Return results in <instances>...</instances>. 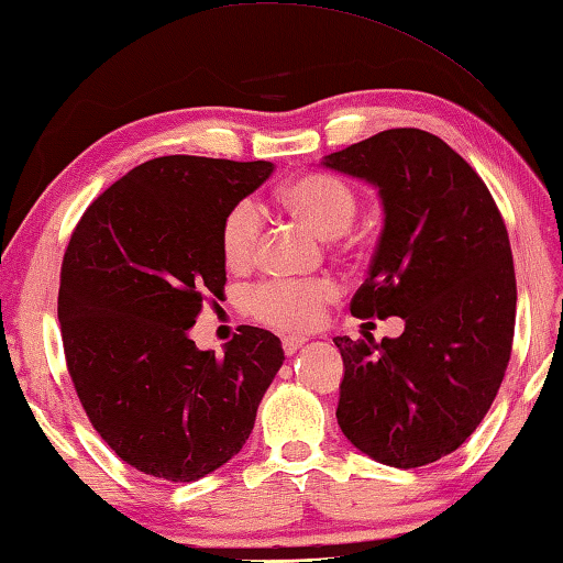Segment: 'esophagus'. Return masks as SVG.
Returning a JSON list of instances; mask_svg holds the SVG:
<instances>
[{
  "label": "esophagus",
  "mask_w": 563,
  "mask_h": 563,
  "mask_svg": "<svg viewBox=\"0 0 563 563\" xmlns=\"http://www.w3.org/2000/svg\"><path fill=\"white\" fill-rule=\"evenodd\" d=\"M305 342H308V336L288 334V336H283V350H285V354H295Z\"/></svg>",
  "instance_id": "1"
}]
</instances>
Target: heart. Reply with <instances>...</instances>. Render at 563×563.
I'll list each match as a JSON object with an SVG mask.
<instances>
[{
	"label": "heart",
	"instance_id": "obj_1",
	"mask_svg": "<svg viewBox=\"0 0 563 563\" xmlns=\"http://www.w3.org/2000/svg\"><path fill=\"white\" fill-rule=\"evenodd\" d=\"M278 199L295 219L308 223L324 239H336L352 227L360 211V197L340 177L308 172L285 181ZM263 217L258 203L241 199L221 221V255L229 268H246L258 253ZM340 295L332 278L317 280H263L243 292V310L258 322L280 330H310L322 320L324 305Z\"/></svg>",
	"mask_w": 563,
	"mask_h": 563
}]
</instances>
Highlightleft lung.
Here are the masks:
<instances>
[{
    "label": "left lung",
    "mask_w": 563,
    "mask_h": 563,
    "mask_svg": "<svg viewBox=\"0 0 563 563\" xmlns=\"http://www.w3.org/2000/svg\"><path fill=\"white\" fill-rule=\"evenodd\" d=\"M322 165L379 187L384 203L352 314L406 322L396 340L334 336L336 423L384 465L435 463L483 421L512 354L517 280L503 213L477 172L426 130H384Z\"/></svg>",
    "instance_id": "left-lung-1"
}]
</instances>
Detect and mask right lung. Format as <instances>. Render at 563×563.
<instances>
[{"label": "right lung", "mask_w": 563, "mask_h": 563, "mask_svg": "<svg viewBox=\"0 0 563 563\" xmlns=\"http://www.w3.org/2000/svg\"><path fill=\"white\" fill-rule=\"evenodd\" d=\"M271 162L150 159L90 203L60 263L58 322L88 421L140 473L194 483L249 441L283 366L280 340L241 324L223 356L189 327L223 295L221 221Z\"/></svg>", "instance_id": "add662e5"}]
</instances>
